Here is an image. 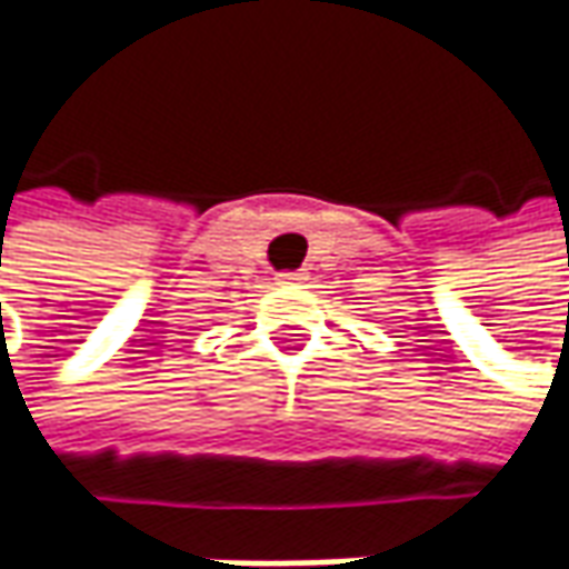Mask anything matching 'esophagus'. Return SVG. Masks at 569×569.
Wrapping results in <instances>:
<instances>
[{
    "label": "esophagus",
    "instance_id": "1",
    "mask_svg": "<svg viewBox=\"0 0 569 569\" xmlns=\"http://www.w3.org/2000/svg\"><path fill=\"white\" fill-rule=\"evenodd\" d=\"M281 284H303L307 281V272H281L278 274Z\"/></svg>",
    "mask_w": 569,
    "mask_h": 569
}]
</instances>
